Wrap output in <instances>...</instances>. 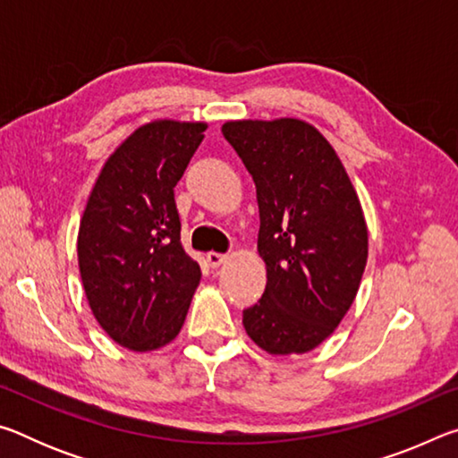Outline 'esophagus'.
<instances>
[{"label": "esophagus", "mask_w": 458, "mask_h": 458, "mask_svg": "<svg viewBox=\"0 0 458 458\" xmlns=\"http://www.w3.org/2000/svg\"><path fill=\"white\" fill-rule=\"evenodd\" d=\"M206 260H208V265H210L212 268H216V267H220V265H224V262L228 260V254H220V252H208L206 254Z\"/></svg>", "instance_id": "1"}]
</instances>
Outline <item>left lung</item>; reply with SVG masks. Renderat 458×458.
Segmentation results:
<instances>
[{
	"mask_svg": "<svg viewBox=\"0 0 458 458\" xmlns=\"http://www.w3.org/2000/svg\"><path fill=\"white\" fill-rule=\"evenodd\" d=\"M257 185L267 289L242 313L270 355L307 353L350 311L368 262V224L335 149L311 123L283 117L222 125Z\"/></svg>",
	"mask_w": 458,
	"mask_h": 458,
	"instance_id": "left-lung-1",
	"label": "left lung"
}]
</instances>
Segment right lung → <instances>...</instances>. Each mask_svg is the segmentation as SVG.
<instances>
[{
	"label": "right lung",
	"mask_w": 458,
	"mask_h": 458,
	"mask_svg": "<svg viewBox=\"0 0 458 458\" xmlns=\"http://www.w3.org/2000/svg\"><path fill=\"white\" fill-rule=\"evenodd\" d=\"M206 129L174 119L137 127L108 155L84 206L76 240L84 294L106 335L131 352L172 344L199 284L174 188Z\"/></svg>",
	"instance_id": "1"
}]
</instances>
